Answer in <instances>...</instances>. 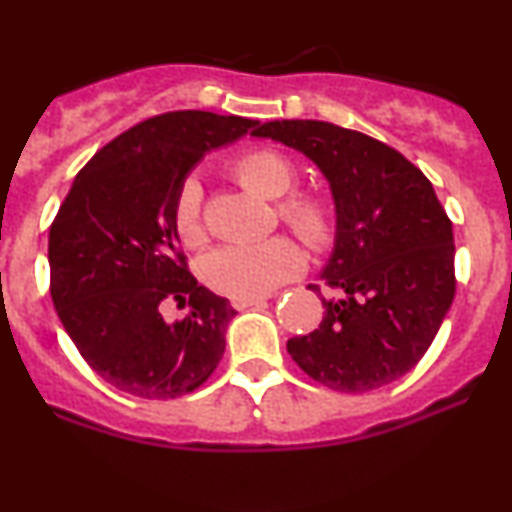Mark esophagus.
Segmentation results:
<instances>
[{"label": "esophagus", "instance_id": "esophagus-1", "mask_svg": "<svg viewBox=\"0 0 512 512\" xmlns=\"http://www.w3.org/2000/svg\"><path fill=\"white\" fill-rule=\"evenodd\" d=\"M267 298H233V308L236 310H245V308H252V305H262Z\"/></svg>", "mask_w": 512, "mask_h": 512}]
</instances>
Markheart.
I'll return each instance as SVG.
<instances>
[{
	"instance_id": "b5f03b06",
	"label": "heart",
	"mask_w": 512,
	"mask_h": 512,
	"mask_svg": "<svg viewBox=\"0 0 512 512\" xmlns=\"http://www.w3.org/2000/svg\"><path fill=\"white\" fill-rule=\"evenodd\" d=\"M233 175L240 185L264 199H280L289 194L298 180L296 166L272 149H257L240 156L233 163ZM279 216L313 250H327L337 236V211L332 199L317 192H293L279 202ZM173 221L178 238L187 248H197L207 240L202 190L195 180L182 182L175 197ZM303 264V250L291 238L274 236L262 243L223 245L209 252L202 262V279L209 289L228 298H260L293 279Z\"/></svg>"
}]
</instances>
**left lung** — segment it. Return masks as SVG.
Segmentation results:
<instances>
[{
	"mask_svg": "<svg viewBox=\"0 0 512 512\" xmlns=\"http://www.w3.org/2000/svg\"><path fill=\"white\" fill-rule=\"evenodd\" d=\"M252 134L308 156L337 211L320 274L325 313L317 330L289 339L291 358L339 392L395 383L426 354L455 298L452 223L433 185L392 146L332 122L274 120Z\"/></svg>",
	"mask_w": 512,
	"mask_h": 512,
	"instance_id": "8db88e82",
	"label": "left lung"
}]
</instances>
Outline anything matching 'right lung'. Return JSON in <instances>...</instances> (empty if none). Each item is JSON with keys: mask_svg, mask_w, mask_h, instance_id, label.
<instances>
[{"mask_svg": "<svg viewBox=\"0 0 512 512\" xmlns=\"http://www.w3.org/2000/svg\"><path fill=\"white\" fill-rule=\"evenodd\" d=\"M257 125L204 110L149 117L74 178L50 226V296L79 354L117 390L175 399L219 366L236 310L190 274L173 207L207 151ZM170 300L187 304L188 317L163 321Z\"/></svg>", "mask_w": 512, "mask_h": 512, "instance_id": "obj_1", "label": "right lung"}]
</instances>
